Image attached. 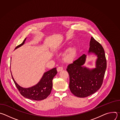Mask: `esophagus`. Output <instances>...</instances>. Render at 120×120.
<instances>
[{"label":"esophagus","instance_id":"34e87169","mask_svg":"<svg viewBox=\"0 0 120 120\" xmlns=\"http://www.w3.org/2000/svg\"><path fill=\"white\" fill-rule=\"evenodd\" d=\"M63 68L62 67H60H60H57V72H60V71L63 70Z\"/></svg>","mask_w":120,"mask_h":120}]
</instances>
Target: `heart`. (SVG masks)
Here are the masks:
<instances>
[{
  "mask_svg": "<svg viewBox=\"0 0 120 120\" xmlns=\"http://www.w3.org/2000/svg\"><path fill=\"white\" fill-rule=\"evenodd\" d=\"M77 54V50L75 46L68 48L66 52L64 59L66 61H71L75 59Z\"/></svg>",
  "mask_w": 120,
  "mask_h": 120,
  "instance_id": "obj_1",
  "label": "heart"
}]
</instances>
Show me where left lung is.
<instances>
[{"label":"left lung","mask_w":120,"mask_h":120,"mask_svg":"<svg viewBox=\"0 0 120 120\" xmlns=\"http://www.w3.org/2000/svg\"><path fill=\"white\" fill-rule=\"evenodd\" d=\"M97 56L95 67L89 68L83 66L87 56L83 54L67 66L69 75V88L75 96L87 97L97 91L103 82L106 68V60L104 49L94 38L91 37L88 55Z\"/></svg>","instance_id":"1"}]
</instances>
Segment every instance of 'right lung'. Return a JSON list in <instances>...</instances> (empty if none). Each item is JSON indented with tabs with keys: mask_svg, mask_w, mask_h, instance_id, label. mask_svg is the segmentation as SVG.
<instances>
[{
	"mask_svg": "<svg viewBox=\"0 0 120 120\" xmlns=\"http://www.w3.org/2000/svg\"><path fill=\"white\" fill-rule=\"evenodd\" d=\"M26 39V38L20 45L17 46L15 49L23 45ZM57 73L56 67L45 72L37 84L29 88H24L20 86L15 81L12 74L11 75L16 87L22 96L30 100L40 101L46 98L50 94L53 87L52 80Z\"/></svg>",
	"mask_w": 120,
	"mask_h": 120,
	"instance_id": "add662e5",
	"label": "right lung"
}]
</instances>
